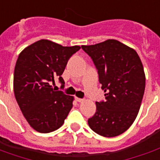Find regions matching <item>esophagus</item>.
<instances>
[{"instance_id":"obj_1","label":"esophagus","mask_w":160,"mask_h":160,"mask_svg":"<svg viewBox=\"0 0 160 160\" xmlns=\"http://www.w3.org/2000/svg\"><path fill=\"white\" fill-rule=\"evenodd\" d=\"M75 100H76L77 102L80 103V102H82V101H83V99H82V98H75Z\"/></svg>"}]
</instances>
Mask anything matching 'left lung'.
Here are the masks:
<instances>
[{"label":"left lung","mask_w":160,"mask_h":160,"mask_svg":"<svg viewBox=\"0 0 160 160\" xmlns=\"http://www.w3.org/2000/svg\"><path fill=\"white\" fill-rule=\"evenodd\" d=\"M81 48L96 67L106 99L96 102L88 125L99 135L118 136L132 125L141 107L146 85L141 59L134 49L118 40Z\"/></svg>","instance_id":"left-lung-1"}]
</instances>
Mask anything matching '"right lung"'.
<instances>
[{
    "label": "right lung",
    "instance_id": "add662e5",
    "mask_svg": "<svg viewBox=\"0 0 160 160\" xmlns=\"http://www.w3.org/2000/svg\"><path fill=\"white\" fill-rule=\"evenodd\" d=\"M80 46L63 47L42 39L20 53L13 75V91L17 103L28 123L40 133L59 128L73 107V98L55 91L51 84L59 80L68 61Z\"/></svg>",
    "mask_w": 160,
    "mask_h": 160
}]
</instances>
